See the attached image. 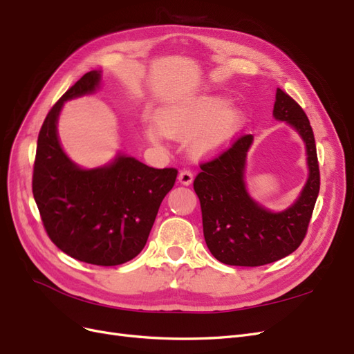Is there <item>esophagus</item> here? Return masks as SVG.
<instances>
[{
	"label": "esophagus",
	"instance_id": "34e87169",
	"mask_svg": "<svg viewBox=\"0 0 354 354\" xmlns=\"http://www.w3.org/2000/svg\"><path fill=\"white\" fill-rule=\"evenodd\" d=\"M178 181L181 185L189 186L192 181H194V173H192L190 169H181L180 174H178Z\"/></svg>",
	"mask_w": 354,
	"mask_h": 354
}]
</instances>
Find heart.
<instances>
[{
	"mask_svg": "<svg viewBox=\"0 0 354 354\" xmlns=\"http://www.w3.org/2000/svg\"><path fill=\"white\" fill-rule=\"evenodd\" d=\"M242 122V113L227 108V100L217 95H203L159 111L156 127H149L146 136L158 145L164 134L173 138H186L190 135L189 151L201 158L217 153L229 146Z\"/></svg>",
	"mask_w": 354,
	"mask_h": 354,
	"instance_id": "1",
	"label": "heart"
}]
</instances>
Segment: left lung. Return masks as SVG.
<instances>
[{
    "mask_svg": "<svg viewBox=\"0 0 354 354\" xmlns=\"http://www.w3.org/2000/svg\"><path fill=\"white\" fill-rule=\"evenodd\" d=\"M273 115L303 137L308 180L292 207L272 212L246 194L243 168L251 134L239 136L217 156L201 162L194 189L201 202L203 238L216 259L229 266L257 267L283 259L304 241L320 189L316 143L308 118L291 95L277 88Z\"/></svg>",
    "mask_w": 354,
    "mask_h": 354,
    "instance_id": "obj_1",
    "label": "left lung"
}]
</instances>
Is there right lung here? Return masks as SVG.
<instances>
[{
  "mask_svg": "<svg viewBox=\"0 0 354 354\" xmlns=\"http://www.w3.org/2000/svg\"><path fill=\"white\" fill-rule=\"evenodd\" d=\"M99 82L100 72H87L47 113L38 134L32 194L48 238L59 250L88 264L118 266L145 248L178 171L147 167L130 156L85 171L65 155L56 130L62 106L93 93Z\"/></svg>",
  "mask_w": 354,
  "mask_h": 354,
  "instance_id": "add662e5",
  "label": "right lung"
}]
</instances>
